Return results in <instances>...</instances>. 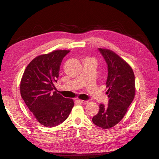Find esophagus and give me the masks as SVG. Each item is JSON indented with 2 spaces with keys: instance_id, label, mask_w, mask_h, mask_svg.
Returning a JSON list of instances; mask_svg holds the SVG:
<instances>
[{
  "instance_id": "esophagus-1",
  "label": "esophagus",
  "mask_w": 159,
  "mask_h": 159,
  "mask_svg": "<svg viewBox=\"0 0 159 159\" xmlns=\"http://www.w3.org/2000/svg\"><path fill=\"white\" fill-rule=\"evenodd\" d=\"M78 102L79 103H81V104H87V103H88V101H85V100H81V99L78 100Z\"/></svg>"
}]
</instances>
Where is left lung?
<instances>
[{"label":"left lung","mask_w":159,"mask_h":159,"mask_svg":"<svg viewBox=\"0 0 159 159\" xmlns=\"http://www.w3.org/2000/svg\"><path fill=\"white\" fill-rule=\"evenodd\" d=\"M108 66L106 87L109 103L99 105L93 123L103 129L114 127L121 121L135 95V81L132 68L113 51L99 48Z\"/></svg>","instance_id":"obj_1"}]
</instances>
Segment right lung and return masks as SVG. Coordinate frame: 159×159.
Instances as JSON below:
<instances>
[{
	"label": "right lung",
	"instance_id": "add662e5",
	"mask_svg": "<svg viewBox=\"0 0 159 159\" xmlns=\"http://www.w3.org/2000/svg\"><path fill=\"white\" fill-rule=\"evenodd\" d=\"M69 52L57 50L36 57L22 77L21 97L37 121L47 127L64 122L74 105L73 99L54 91L61 61Z\"/></svg>",
	"mask_w": 159,
	"mask_h": 159
}]
</instances>
